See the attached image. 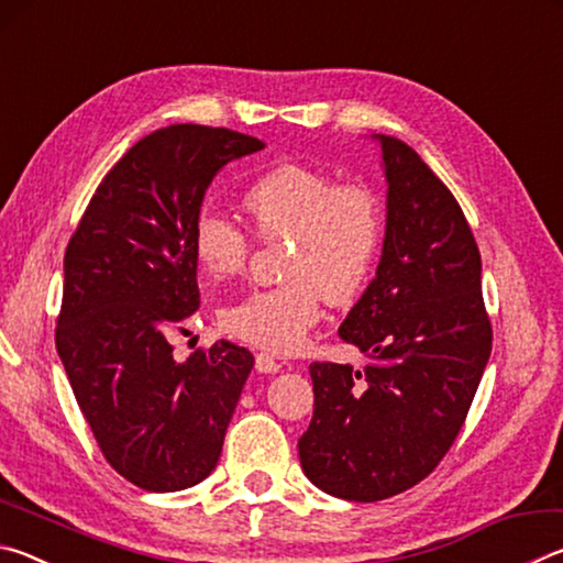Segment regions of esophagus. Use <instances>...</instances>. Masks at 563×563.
Listing matches in <instances>:
<instances>
[{
    "label": "esophagus",
    "instance_id": "esophagus-1",
    "mask_svg": "<svg viewBox=\"0 0 563 563\" xmlns=\"http://www.w3.org/2000/svg\"><path fill=\"white\" fill-rule=\"evenodd\" d=\"M255 369L263 375H275L283 369V362L275 360L271 352H258V355H255Z\"/></svg>",
    "mask_w": 563,
    "mask_h": 563
}]
</instances>
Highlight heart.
Returning a JSON list of instances; mask_svg holds the SVG:
<instances>
[{"label":"heart","mask_w":563,"mask_h":563,"mask_svg":"<svg viewBox=\"0 0 563 563\" xmlns=\"http://www.w3.org/2000/svg\"><path fill=\"white\" fill-rule=\"evenodd\" d=\"M243 208L265 241H292L283 268L288 283L228 302L221 322L255 347L288 355L320 322L325 298L350 302L367 285L383 245V206L373 188L338 184L335 176L302 164H283L247 186ZM190 243L211 278L238 275L251 255L243 228L211 208L196 216Z\"/></svg>","instance_id":"1"}]
</instances>
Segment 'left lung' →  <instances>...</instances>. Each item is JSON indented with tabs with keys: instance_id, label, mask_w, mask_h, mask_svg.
<instances>
[{
	"instance_id": "obj_1",
	"label": "left lung",
	"mask_w": 563,
	"mask_h": 563,
	"mask_svg": "<svg viewBox=\"0 0 563 563\" xmlns=\"http://www.w3.org/2000/svg\"><path fill=\"white\" fill-rule=\"evenodd\" d=\"M373 139L387 180L385 243L340 325L373 362H312L316 409L298 442L305 476L347 501L395 497L440 464L492 355L479 247L460 203L405 141Z\"/></svg>"
}]
</instances>
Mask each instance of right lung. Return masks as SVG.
<instances>
[{
    "label": "right lung",
    "instance_id": "right-lung-1",
    "mask_svg": "<svg viewBox=\"0 0 563 563\" xmlns=\"http://www.w3.org/2000/svg\"><path fill=\"white\" fill-rule=\"evenodd\" d=\"M261 148L196 123L148 133L101 180L66 247L56 352L107 462L146 492L216 470L253 369L225 340L178 362L170 338L201 305L190 231L206 190Z\"/></svg>",
    "mask_w": 563,
    "mask_h": 563
}]
</instances>
